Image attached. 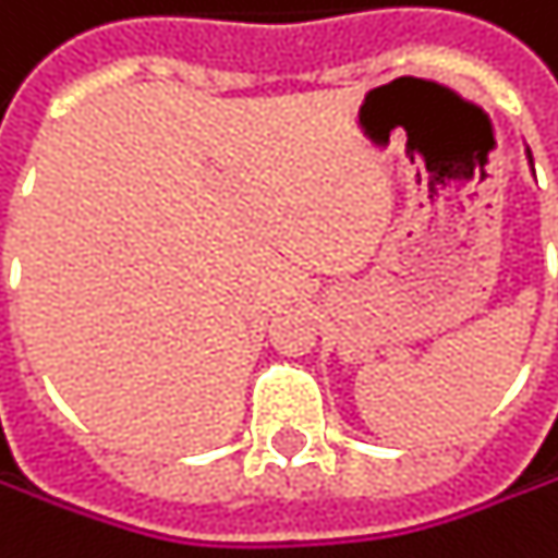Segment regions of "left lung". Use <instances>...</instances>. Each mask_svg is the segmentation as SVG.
<instances>
[{"mask_svg":"<svg viewBox=\"0 0 558 558\" xmlns=\"http://www.w3.org/2000/svg\"><path fill=\"white\" fill-rule=\"evenodd\" d=\"M527 162H531V166H534V159H531V150H527Z\"/></svg>","mask_w":558,"mask_h":558,"instance_id":"8db88e82","label":"left lung"}]
</instances>
